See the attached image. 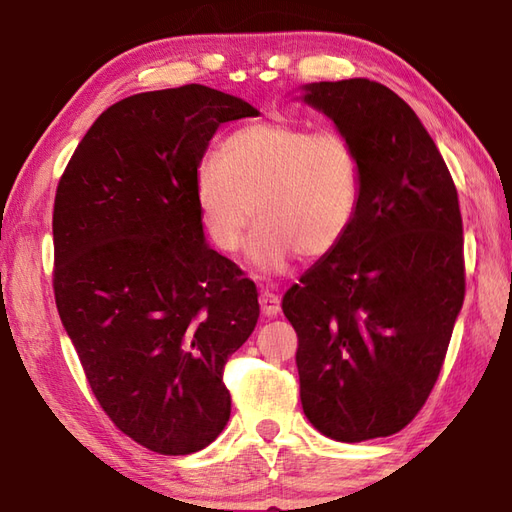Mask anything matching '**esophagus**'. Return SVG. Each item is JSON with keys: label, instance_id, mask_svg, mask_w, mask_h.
I'll use <instances>...</instances> for the list:
<instances>
[{"label": "esophagus", "instance_id": "obj_1", "mask_svg": "<svg viewBox=\"0 0 512 512\" xmlns=\"http://www.w3.org/2000/svg\"><path fill=\"white\" fill-rule=\"evenodd\" d=\"M259 305H262L264 316L280 314V296H277V293L271 289H264L262 293H259Z\"/></svg>", "mask_w": 512, "mask_h": 512}]
</instances>
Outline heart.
Here are the masks:
<instances>
[{"label":"heart","instance_id":"heart-1","mask_svg":"<svg viewBox=\"0 0 512 512\" xmlns=\"http://www.w3.org/2000/svg\"><path fill=\"white\" fill-rule=\"evenodd\" d=\"M194 201L207 239L221 253H237L250 221L259 228L248 257L266 273H280L300 253L332 255L348 237L363 201L357 144L334 128L253 121L221 142L194 178Z\"/></svg>","mask_w":512,"mask_h":512}]
</instances>
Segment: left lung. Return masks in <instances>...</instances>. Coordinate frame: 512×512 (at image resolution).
<instances>
[{
  "label": "left lung",
  "mask_w": 512,
  "mask_h": 512,
  "mask_svg": "<svg viewBox=\"0 0 512 512\" xmlns=\"http://www.w3.org/2000/svg\"><path fill=\"white\" fill-rule=\"evenodd\" d=\"M357 144L363 201L348 237L284 293L302 411L341 443L402 431L427 402L465 298L463 219L420 119L368 79L307 85Z\"/></svg>",
  "instance_id": "1"
}]
</instances>
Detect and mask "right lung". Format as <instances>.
<instances>
[{"label": "right lung", "instance_id": "1", "mask_svg": "<svg viewBox=\"0 0 512 512\" xmlns=\"http://www.w3.org/2000/svg\"><path fill=\"white\" fill-rule=\"evenodd\" d=\"M255 115L198 83L133 94L58 180L60 320L101 409L155 454H194L230 418L223 368L257 325V287L205 246L194 178L216 128Z\"/></svg>", "mask_w": 512, "mask_h": 512}]
</instances>
